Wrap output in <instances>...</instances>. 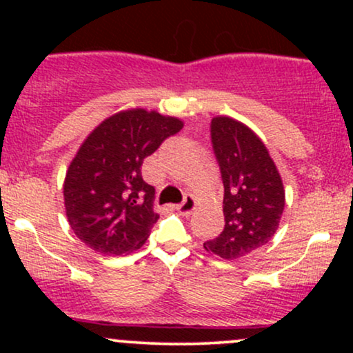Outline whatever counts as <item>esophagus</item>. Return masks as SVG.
<instances>
[{
    "label": "esophagus",
    "mask_w": 353,
    "mask_h": 353,
    "mask_svg": "<svg viewBox=\"0 0 353 353\" xmlns=\"http://www.w3.org/2000/svg\"><path fill=\"white\" fill-rule=\"evenodd\" d=\"M194 209H196V199H194L192 196H185V199L177 205V210H179L181 214H184V216H188V214L192 212Z\"/></svg>",
    "instance_id": "1"
}]
</instances>
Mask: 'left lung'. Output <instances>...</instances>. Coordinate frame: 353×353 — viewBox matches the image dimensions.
Returning a JSON list of instances; mask_svg holds the SVG:
<instances>
[{
  "mask_svg": "<svg viewBox=\"0 0 353 353\" xmlns=\"http://www.w3.org/2000/svg\"><path fill=\"white\" fill-rule=\"evenodd\" d=\"M210 143L224 184L225 224L204 247L234 261L272 239L285 205V192L269 151L247 125L232 117H214Z\"/></svg>",
  "mask_w": 353,
  "mask_h": 353,
  "instance_id": "obj_1",
  "label": "left lung"
}]
</instances>
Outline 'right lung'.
Masks as SVG:
<instances>
[{"label":"right lung","instance_id":"obj_1","mask_svg":"<svg viewBox=\"0 0 353 353\" xmlns=\"http://www.w3.org/2000/svg\"><path fill=\"white\" fill-rule=\"evenodd\" d=\"M181 129L177 117L131 109L108 117L88 136L63 188L68 221L81 242L99 254L123 255L148 241L159 216L141 168Z\"/></svg>","mask_w":353,"mask_h":353}]
</instances>
